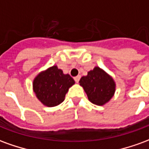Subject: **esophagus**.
<instances>
[{
  "instance_id": "1",
  "label": "esophagus",
  "mask_w": 149,
  "mask_h": 149,
  "mask_svg": "<svg viewBox=\"0 0 149 149\" xmlns=\"http://www.w3.org/2000/svg\"><path fill=\"white\" fill-rule=\"evenodd\" d=\"M80 78H81V77H80V76H77V77H74L75 81H76L77 83H78V82H79V81H80Z\"/></svg>"
}]
</instances>
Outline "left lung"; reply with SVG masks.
<instances>
[{"label":"left lung","mask_w":149,"mask_h":149,"mask_svg":"<svg viewBox=\"0 0 149 149\" xmlns=\"http://www.w3.org/2000/svg\"><path fill=\"white\" fill-rule=\"evenodd\" d=\"M79 83L87 94L88 100L97 105L101 106L108 103L115 93L113 78L98 66L88 72L87 76L82 77Z\"/></svg>","instance_id":"8db88e82"}]
</instances>
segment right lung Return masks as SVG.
<instances>
[{"label": "right lung", "instance_id": "1", "mask_svg": "<svg viewBox=\"0 0 149 149\" xmlns=\"http://www.w3.org/2000/svg\"><path fill=\"white\" fill-rule=\"evenodd\" d=\"M75 84L69 74H64L56 65L49 67L34 78L33 89L36 97L47 107H54L62 103L68 88Z\"/></svg>", "mask_w": 149, "mask_h": 149}]
</instances>
